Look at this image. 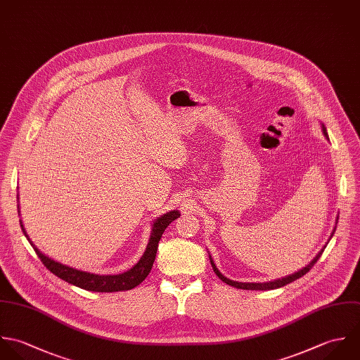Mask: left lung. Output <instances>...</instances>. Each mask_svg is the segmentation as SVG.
<instances>
[{"label": "left lung", "instance_id": "obj_1", "mask_svg": "<svg viewBox=\"0 0 360 360\" xmlns=\"http://www.w3.org/2000/svg\"><path fill=\"white\" fill-rule=\"evenodd\" d=\"M321 131H323V134H324V136L328 139V135H327V131H326V127L321 124ZM337 221H338V217H337ZM335 229H337V222H335V226H334V229H333V232H331V236H330V239L333 238V235H334V232H335ZM324 249H326V245H324V248L316 255V257L306 266V267H303V269H300L299 271H296V273H293V274H289L287 277H283V278H278V280H274V281H269V283H238V281H233V280H229V278H226V277H224L221 273H219V270L217 269L216 264H214V262H213V257L209 255V257H210V263H212V267H213V270H214V273L217 274V277L221 280V281H224L225 284H228V285H231V287L238 288V289H248V290H269V289H277V288L284 287V285H287L289 283H292V281H296L297 278H300V277H303L314 264H316V262L320 259V256L323 255V252H324Z\"/></svg>", "mask_w": 360, "mask_h": 360}]
</instances>
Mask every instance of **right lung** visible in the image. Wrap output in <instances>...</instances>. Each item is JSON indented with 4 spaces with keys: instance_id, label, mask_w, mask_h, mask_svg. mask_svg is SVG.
<instances>
[{
    "instance_id": "1",
    "label": "right lung",
    "mask_w": 360,
    "mask_h": 360,
    "mask_svg": "<svg viewBox=\"0 0 360 360\" xmlns=\"http://www.w3.org/2000/svg\"><path fill=\"white\" fill-rule=\"evenodd\" d=\"M16 199H19V198H16ZM18 210H19V205H18ZM18 213L20 216V212H18ZM181 214L178 210H171L161 217H157L151 224V233L148 238V243L146 246V250H144L141 260L128 271H125L122 274H117V276H111V274L103 276V274L82 271V270L70 267L67 264H63L60 262H56L54 259H51V257L46 256L43 252H40L39 248L32 242L27 232L25 231L22 219H19V224H20L22 231H23L25 236L27 238L29 243L33 246L36 255L39 256V259L58 278L67 281L68 284H72L75 287L91 290V292H118V290H129L132 288L138 287L148 276V273L153 267L154 259H155L158 240L161 239L162 232L174 219H176Z\"/></svg>"
}]
</instances>
